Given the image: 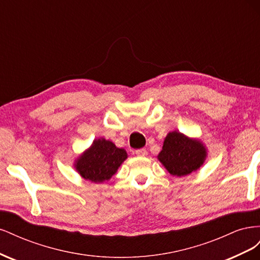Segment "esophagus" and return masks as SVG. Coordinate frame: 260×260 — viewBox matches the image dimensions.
<instances>
[{
    "mask_svg": "<svg viewBox=\"0 0 260 260\" xmlns=\"http://www.w3.org/2000/svg\"><path fill=\"white\" fill-rule=\"evenodd\" d=\"M136 154H137V156L144 157L147 155V151H146V148H139L136 151Z\"/></svg>",
    "mask_w": 260,
    "mask_h": 260,
    "instance_id": "34e87169",
    "label": "esophagus"
}]
</instances>
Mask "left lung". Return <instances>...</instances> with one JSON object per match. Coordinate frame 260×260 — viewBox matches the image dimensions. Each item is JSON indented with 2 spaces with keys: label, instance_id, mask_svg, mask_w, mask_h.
Wrapping results in <instances>:
<instances>
[{
  "label": "left lung",
  "instance_id": "8db88e82",
  "mask_svg": "<svg viewBox=\"0 0 260 260\" xmlns=\"http://www.w3.org/2000/svg\"><path fill=\"white\" fill-rule=\"evenodd\" d=\"M206 157V149L200 141L186 138L177 131L168 133L158 159L170 175L182 177L198 170Z\"/></svg>",
  "mask_w": 260,
  "mask_h": 260
}]
</instances>
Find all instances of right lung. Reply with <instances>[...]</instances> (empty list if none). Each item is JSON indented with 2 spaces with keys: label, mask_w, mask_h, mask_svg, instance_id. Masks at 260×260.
Returning <instances> with one entry per match:
<instances>
[{
  "label": "right lung",
  "mask_w": 260,
  "mask_h": 260,
  "mask_svg": "<svg viewBox=\"0 0 260 260\" xmlns=\"http://www.w3.org/2000/svg\"><path fill=\"white\" fill-rule=\"evenodd\" d=\"M127 157L124 149L116 147L111 141L99 139L78 159L76 169L86 180L103 182L112 178Z\"/></svg>",
  "instance_id": "obj_1"
}]
</instances>
